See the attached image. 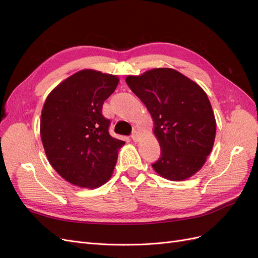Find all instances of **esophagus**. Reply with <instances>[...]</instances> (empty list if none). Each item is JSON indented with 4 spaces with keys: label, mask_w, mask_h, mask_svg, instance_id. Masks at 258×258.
Instances as JSON below:
<instances>
[{
    "label": "esophagus",
    "mask_w": 258,
    "mask_h": 258,
    "mask_svg": "<svg viewBox=\"0 0 258 258\" xmlns=\"http://www.w3.org/2000/svg\"><path fill=\"white\" fill-rule=\"evenodd\" d=\"M130 137H131L132 140H134L135 142H138L139 140H140V134H139L138 131H134V132H132V135H131Z\"/></svg>",
    "instance_id": "1"
}]
</instances>
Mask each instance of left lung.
I'll return each instance as SVG.
<instances>
[{
  "instance_id": "obj_1",
  "label": "left lung",
  "mask_w": 258,
  "mask_h": 258,
  "mask_svg": "<svg viewBox=\"0 0 258 258\" xmlns=\"http://www.w3.org/2000/svg\"><path fill=\"white\" fill-rule=\"evenodd\" d=\"M132 92L151 113L161 153L152 167L170 181L188 178L205 165L214 144L216 122L207 93L173 69L128 76Z\"/></svg>"
}]
</instances>
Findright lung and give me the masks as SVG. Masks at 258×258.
Listing matches in <instances>:
<instances>
[{"instance_id": "1", "label": "right lung", "mask_w": 258, "mask_h": 258, "mask_svg": "<svg viewBox=\"0 0 258 258\" xmlns=\"http://www.w3.org/2000/svg\"><path fill=\"white\" fill-rule=\"evenodd\" d=\"M118 79L83 70L58 85L47 97L41 117V138L52 168L80 187L96 188L111 177L117 153L124 144L113 138L104 101Z\"/></svg>"}]
</instances>
